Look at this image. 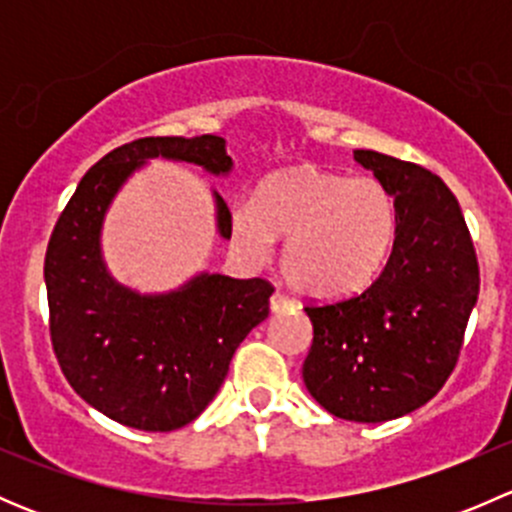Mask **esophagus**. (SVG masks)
Here are the masks:
<instances>
[{"mask_svg":"<svg viewBox=\"0 0 512 512\" xmlns=\"http://www.w3.org/2000/svg\"><path fill=\"white\" fill-rule=\"evenodd\" d=\"M270 309L272 312H287V309H294V302L289 297H285V294H280V292H275L272 294V299H270Z\"/></svg>","mask_w":512,"mask_h":512,"instance_id":"1","label":"esophagus"}]
</instances>
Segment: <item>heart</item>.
<instances>
[{"label": "heart", "instance_id": "b5f03b06", "mask_svg": "<svg viewBox=\"0 0 512 512\" xmlns=\"http://www.w3.org/2000/svg\"><path fill=\"white\" fill-rule=\"evenodd\" d=\"M394 225L384 185L319 165L272 175L255 203H237L230 218L232 240L250 260H270L275 242L285 240V277L314 299L349 297L369 285L384 265Z\"/></svg>", "mask_w": 512, "mask_h": 512}]
</instances>
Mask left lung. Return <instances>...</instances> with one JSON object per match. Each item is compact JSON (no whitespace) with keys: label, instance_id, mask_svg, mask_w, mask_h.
<instances>
[{"label":"left lung","instance_id":"8db88e82","mask_svg":"<svg viewBox=\"0 0 512 512\" xmlns=\"http://www.w3.org/2000/svg\"><path fill=\"white\" fill-rule=\"evenodd\" d=\"M354 160L394 198V247L364 292L304 307L314 339L302 376L329 414L381 423L421 409L446 384L480 277L456 195L438 175L376 151Z\"/></svg>","mask_w":512,"mask_h":512}]
</instances>
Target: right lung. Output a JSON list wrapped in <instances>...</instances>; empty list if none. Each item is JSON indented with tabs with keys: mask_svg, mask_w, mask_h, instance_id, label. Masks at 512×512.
<instances>
[{
	"mask_svg": "<svg viewBox=\"0 0 512 512\" xmlns=\"http://www.w3.org/2000/svg\"><path fill=\"white\" fill-rule=\"evenodd\" d=\"M232 173L225 138H138L81 178L51 232L44 260L51 344L66 381L103 416L138 431H175L205 411L235 349L270 314V282L198 272L168 292L123 285L103 260L113 198L151 160ZM215 230L230 240V210L213 190Z\"/></svg>",
	"mask_w": 512,
	"mask_h": 512,
	"instance_id": "obj_1",
	"label": "right lung"
}]
</instances>
